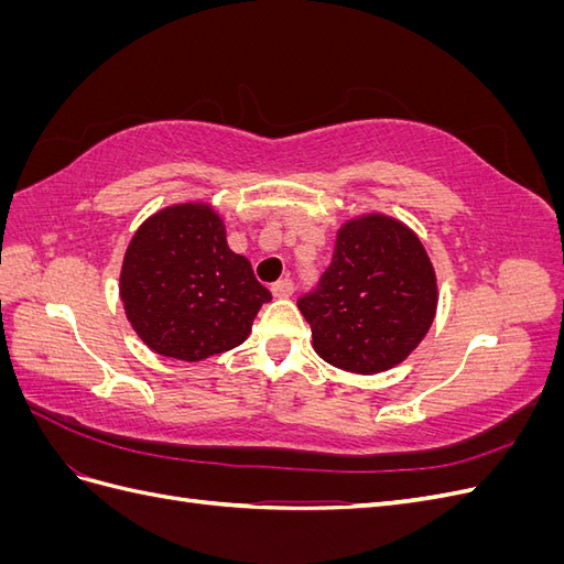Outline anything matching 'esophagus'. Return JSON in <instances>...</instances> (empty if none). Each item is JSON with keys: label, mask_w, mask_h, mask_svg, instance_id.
I'll return each mask as SVG.
<instances>
[{"label": "esophagus", "mask_w": 564, "mask_h": 564, "mask_svg": "<svg viewBox=\"0 0 564 564\" xmlns=\"http://www.w3.org/2000/svg\"><path fill=\"white\" fill-rule=\"evenodd\" d=\"M270 292H272V296H275V299H289V296L294 294V282L289 280V278L278 280L275 284L270 286Z\"/></svg>", "instance_id": "esophagus-1"}]
</instances>
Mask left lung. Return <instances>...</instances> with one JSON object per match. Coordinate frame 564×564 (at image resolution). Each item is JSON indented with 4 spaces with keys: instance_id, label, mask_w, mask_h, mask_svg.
Listing matches in <instances>:
<instances>
[{
    "instance_id": "8db88e82",
    "label": "left lung",
    "mask_w": 564,
    "mask_h": 564,
    "mask_svg": "<svg viewBox=\"0 0 564 564\" xmlns=\"http://www.w3.org/2000/svg\"><path fill=\"white\" fill-rule=\"evenodd\" d=\"M313 348L352 373H379L406 360L437 311L435 268L419 235L386 214L346 220L315 292L299 299Z\"/></svg>"
}]
</instances>
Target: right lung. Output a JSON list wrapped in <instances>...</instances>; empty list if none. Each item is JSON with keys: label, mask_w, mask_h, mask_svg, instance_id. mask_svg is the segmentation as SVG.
<instances>
[{"label": "right lung", "mask_w": 564, "mask_h": 564, "mask_svg": "<svg viewBox=\"0 0 564 564\" xmlns=\"http://www.w3.org/2000/svg\"><path fill=\"white\" fill-rule=\"evenodd\" d=\"M119 299L150 350L199 362L245 344L272 296L228 247L212 204L183 202L152 214L131 237Z\"/></svg>", "instance_id": "obj_1"}]
</instances>
